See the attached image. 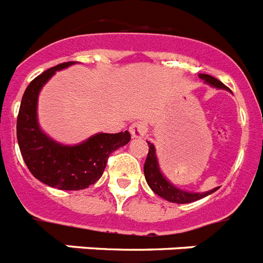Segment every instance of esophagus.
<instances>
[{
  "label": "esophagus",
  "mask_w": 263,
  "mask_h": 263,
  "mask_svg": "<svg viewBox=\"0 0 263 263\" xmlns=\"http://www.w3.org/2000/svg\"><path fill=\"white\" fill-rule=\"evenodd\" d=\"M129 132L133 138H143L147 133L146 123L142 122V121H137L129 127Z\"/></svg>",
  "instance_id": "34e87169"
}]
</instances>
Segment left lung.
Listing matches in <instances>:
<instances>
[{"instance_id":"8db88e82","label":"left lung","mask_w":263,"mask_h":263,"mask_svg":"<svg viewBox=\"0 0 263 263\" xmlns=\"http://www.w3.org/2000/svg\"><path fill=\"white\" fill-rule=\"evenodd\" d=\"M199 78L205 81V84L210 85V86L228 90V87L222 84L221 81L212 77V76H209V74H199ZM147 145H149V153H147L146 161H145V165H143V173H145L147 185L150 186V189L153 190L157 196L162 197L163 199L173 202V203H190V202L198 201V199L214 193L215 190H218V187H214V189L205 193H194L182 190L174 186L169 179L163 176V173L159 169L158 158H157L156 154V146L152 142H149V141H147Z\"/></svg>"}]
</instances>
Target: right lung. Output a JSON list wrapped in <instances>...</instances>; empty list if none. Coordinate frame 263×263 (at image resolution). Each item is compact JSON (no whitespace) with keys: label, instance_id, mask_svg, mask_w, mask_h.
<instances>
[{"label":"right lung","instance_id":"right-lung-1","mask_svg":"<svg viewBox=\"0 0 263 263\" xmlns=\"http://www.w3.org/2000/svg\"><path fill=\"white\" fill-rule=\"evenodd\" d=\"M76 62L50 67L31 81L21 100L17 141L28 169L38 181L60 190H82L101 178L109 156L130 141L129 132L97 133L77 145H64L45 133L38 123V96L55 71Z\"/></svg>","mask_w":263,"mask_h":263}]
</instances>
